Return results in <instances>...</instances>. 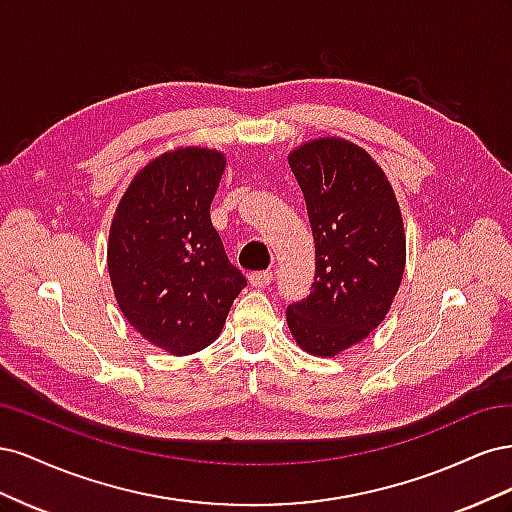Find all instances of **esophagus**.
<instances>
[{"label": "esophagus", "instance_id": "esophagus-1", "mask_svg": "<svg viewBox=\"0 0 512 512\" xmlns=\"http://www.w3.org/2000/svg\"><path fill=\"white\" fill-rule=\"evenodd\" d=\"M271 282H273V273L271 271H254V273H250V284L254 288H267V286H271Z\"/></svg>", "mask_w": 512, "mask_h": 512}]
</instances>
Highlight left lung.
<instances>
[{"mask_svg": "<svg viewBox=\"0 0 512 512\" xmlns=\"http://www.w3.org/2000/svg\"><path fill=\"white\" fill-rule=\"evenodd\" d=\"M316 241L307 299L286 309L297 344L335 356L378 329L406 269V235L395 192L365 149L316 138L288 156Z\"/></svg>", "mask_w": 512, "mask_h": 512, "instance_id": "8db88e82", "label": "left lung"}]
</instances>
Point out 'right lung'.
Returning <instances> with one entry per match:
<instances>
[{
  "label": "right lung",
  "mask_w": 512,
  "mask_h": 512,
  "mask_svg": "<svg viewBox=\"0 0 512 512\" xmlns=\"http://www.w3.org/2000/svg\"><path fill=\"white\" fill-rule=\"evenodd\" d=\"M224 168L215 149L162 153L128 185L108 235L119 309L149 344L175 356L213 344L247 286L209 218Z\"/></svg>",
  "instance_id": "obj_1"
}]
</instances>
